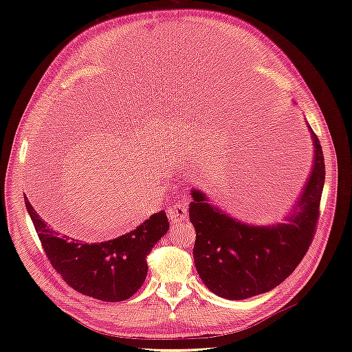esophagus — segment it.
<instances>
[{
  "label": "esophagus",
  "instance_id": "obj_1",
  "mask_svg": "<svg viewBox=\"0 0 352 352\" xmlns=\"http://www.w3.org/2000/svg\"><path fill=\"white\" fill-rule=\"evenodd\" d=\"M167 212L170 221L175 223V225H179V223L185 221L188 217V202L185 199H180L175 206L170 207Z\"/></svg>",
  "mask_w": 352,
  "mask_h": 352
}]
</instances>
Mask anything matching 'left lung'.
<instances>
[{"mask_svg":"<svg viewBox=\"0 0 352 352\" xmlns=\"http://www.w3.org/2000/svg\"><path fill=\"white\" fill-rule=\"evenodd\" d=\"M295 104V102H294ZM313 142V166L283 223L251 225L210 202L201 189H190L189 220L197 232L194 261L208 289L226 300L272 291L301 263L313 241L324 186L322 145L307 123Z\"/></svg>","mask_w":352,"mask_h":352,"instance_id":"left-lung-1","label":"left lung"}]
</instances>
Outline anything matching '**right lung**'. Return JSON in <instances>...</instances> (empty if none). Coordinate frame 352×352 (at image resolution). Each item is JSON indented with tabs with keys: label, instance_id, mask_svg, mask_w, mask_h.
I'll list each match as a JSON object with an SVG mask.
<instances>
[{
	"label": "right lung",
	"instance_id": "add662e5",
	"mask_svg": "<svg viewBox=\"0 0 352 352\" xmlns=\"http://www.w3.org/2000/svg\"><path fill=\"white\" fill-rule=\"evenodd\" d=\"M25 204L52 267L74 291L100 301L119 302L138 292L146 279V255L168 230L166 211H158L119 238L89 243L48 225L26 195Z\"/></svg>",
	"mask_w": 352,
	"mask_h": 352
}]
</instances>
